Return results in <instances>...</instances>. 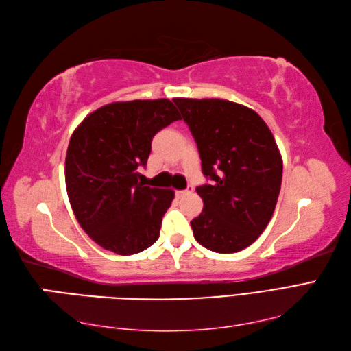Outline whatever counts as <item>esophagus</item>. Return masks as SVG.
Returning <instances> with one entry per match:
<instances>
[{"label": "esophagus", "mask_w": 351, "mask_h": 351, "mask_svg": "<svg viewBox=\"0 0 351 351\" xmlns=\"http://www.w3.org/2000/svg\"><path fill=\"white\" fill-rule=\"evenodd\" d=\"M192 191H193L192 187H187V189H184V191H177L176 195L178 196V198H183V196H186V195H191Z\"/></svg>", "instance_id": "esophagus-1"}]
</instances>
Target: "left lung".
Masks as SVG:
<instances>
[{"label":"left lung","mask_w":351,"mask_h":351,"mask_svg":"<svg viewBox=\"0 0 351 351\" xmlns=\"http://www.w3.org/2000/svg\"><path fill=\"white\" fill-rule=\"evenodd\" d=\"M198 146L202 213L191 225L205 249L237 253L258 240L278 199L283 159L263 119L226 99L176 98Z\"/></svg>","instance_id":"1"}]
</instances>
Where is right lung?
Listing matches in <instances>:
<instances>
[{
  "label": "right lung",
  "instance_id": "obj_1",
  "mask_svg": "<svg viewBox=\"0 0 351 351\" xmlns=\"http://www.w3.org/2000/svg\"><path fill=\"white\" fill-rule=\"evenodd\" d=\"M182 116L169 99H135L99 107L75 128L65 158L74 216L93 241L116 254L146 250L159 238L174 191L143 186L152 138Z\"/></svg>",
  "mask_w": 351,
  "mask_h": 351
}]
</instances>
